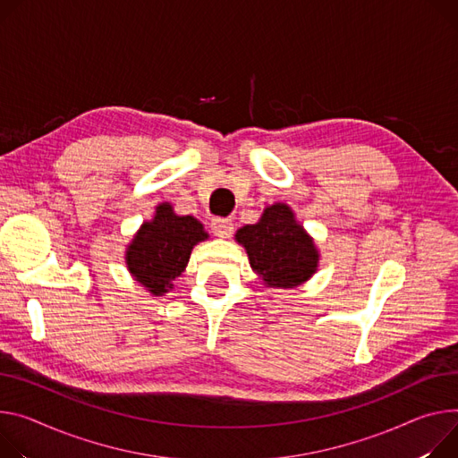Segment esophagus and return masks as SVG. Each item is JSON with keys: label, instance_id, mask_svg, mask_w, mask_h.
Instances as JSON below:
<instances>
[{"label": "esophagus", "instance_id": "1", "mask_svg": "<svg viewBox=\"0 0 458 458\" xmlns=\"http://www.w3.org/2000/svg\"><path fill=\"white\" fill-rule=\"evenodd\" d=\"M212 230L216 235L219 237H230V233L233 232V223L230 219H223V217H214L212 219Z\"/></svg>", "mask_w": 458, "mask_h": 458}]
</instances>
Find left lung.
Listing matches in <instances>:
<instances>
[{"mask_svg": "<svg viewBox=\"0 0 458 458\" xmlns=\"http://www.w3.org/2000/svg\"><path fill=\"white\" fill-rule=\"evenodd\" d=\"M235 239L246 248L252 270L268 286L293 288L316 272V246L286 204L268 206L259 223L242 226Z\"/></svg>", "mask_w": 458, "mask_h": 458, "instance_id": "8db88e82", "label": "left lung"}]
</instances>
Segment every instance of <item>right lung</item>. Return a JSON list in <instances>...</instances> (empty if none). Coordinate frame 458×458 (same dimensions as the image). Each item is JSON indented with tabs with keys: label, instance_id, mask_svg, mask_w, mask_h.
I'll return each instance as SVG.
<instances>
[{
	"label": "right lung",
	"instance_id": "1",
	"mask_svg": "<svg viewBox=\"0 0 458 458\" xmlns=\"http://www.w3.org/2000/svg\"><path fill=\"white\" fill-rule=\"evenodd\" d=\"M206 237L195 217L175 216L168 202L160 204L153 221L144 223L130 244L128 268L153 296H160L174 286L172 281L186 268L193 246Z\"/></svg>",
	"mask_w": 458,
	"mask_h": 458
}]
</instances>
